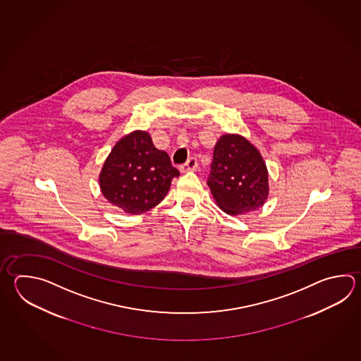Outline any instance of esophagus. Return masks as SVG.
Instances as JSON below:
<instances>
[{
  "label": "esophagus",
  "mask_w": 361,
  "mask_h": 361,
  "mask_svg": "<svg viewBox=\"0 0 361 361\" xmlns=\"http://www.w3.org/2000/svg\"><path fill=\"white\" fill-rule=\"evenodd\" d=\"M197 167H198L197 159H195V158H189L188 162L180 166V171H181V172H190V171H195Z\"/></svg>",
  "instance_id": "esophagus-1"
}]
</instances>
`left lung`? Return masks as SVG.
Masks as SVG:
<instances>
[{"label": "left lung", "mask_w": 361, "mask_h": 361, "mask_svg": "<svg viewBox=\"0 0 361 361\" xmlns=\"http://www.w3.org/2000/svg\"><path fill=\"white\" fill-rule=\"evenodd\" d=\"M267 169L257 149L239 135H224L214 149L207 184L217 206L228 214H243L265 203Z\"/></svg>", "instance_id": "8db88e82"}]
</instances>
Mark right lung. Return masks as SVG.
Returning <instances> with one entry per match:
<instances>
[{"label":"right lung","mask_w":361,"mask_h":361,"mask_svg":"<svg viewBox=\"0 0 361 361\" xmlns=\"http://www.w3.org/2000/svg\"><path fill=\"white\" fill-rule=\"evenodd\" d=\"M178 175L169 154L154 147L150 135L135 131L113 147L100 173V188L113 206L126 214H140L162 202Z\"/></svg>","instance_id":"1"}]
</instances>
